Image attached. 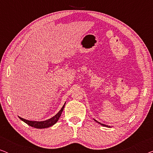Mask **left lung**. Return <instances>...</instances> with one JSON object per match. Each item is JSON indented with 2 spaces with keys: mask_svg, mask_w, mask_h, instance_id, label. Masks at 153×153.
<instances>
[{
  "mask_svg": "<svg viewBox=\"0 0 153 153\" xmlns=\"http://www.w3.org/2000/svg\"><path fill=\"white\" fill-rule=\"evenodd\" d=\"M95 121L96 123H99V124H100L101 125H102V126H104V127H110V126H108V125H104V124H103V123H100V122H98L97 120H95V119H93Z\"/></svg>",
  "mask_w": 153,
  "mask_h": 153,
  "instance_id": "8db88e82",
  "label": "left lung"
}]
</instances>
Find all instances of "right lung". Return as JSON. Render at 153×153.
<instances>
[{
	"instance_id": "1",
	"label": "right lung",
	"mask_w": 153,
	"mask_h": 153,
	"mask_svg": "<svg viewBox=\"0 0 153 153\" xmlns=\"http://www.w3.org/2000/svg\"><path fill=\"white\" fill-rule=\"evenodd\" d=\"M65 105V103L64 104V105L62 106V107L61 108L59 111H58L57 114H56L55 116L52 117V118L48 119V120H43V121H32V120H26V119L21 118V117L19 116L21 120L22 121H24V123H26V124H28L30 126L35 127V128L37 129H44V128H47V127H51L53 126V125H55L56 123L58 122V120H59L60 116H61L62 111L64 109Z\"/></svg>"
}]
</instances>
